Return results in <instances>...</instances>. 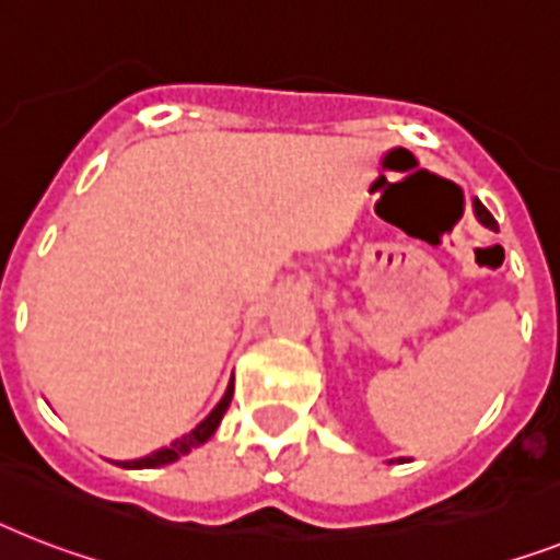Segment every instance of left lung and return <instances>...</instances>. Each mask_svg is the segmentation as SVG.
Returning a JSON list of instances; mask_svg holds the SVG:
<instances>
[{
    "instance_id": "left-lung-1",
    "label": "left lung",
    "mask_w": 560,
    "mask_h": 560,
    "mask_svg": "<svg viewBox=\"0 0 560 560\" xmlns=\"http://www.w3.org/2000/svg\"><path fill=\"white\" fill-rule=\"evenodd\" d=\"M475 211H478V217H480V223H483V225H489V229H495V217L489 214L487 208L480 206V202H475Z\"/></svg>"
}]
</instances>
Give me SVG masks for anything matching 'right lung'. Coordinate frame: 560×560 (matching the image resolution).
<instances>
[{
  "label": "right lung",
  "instance_id": "1",
  "mask_svg": "<svg viewBox=\"0 0 560 560\" xmlns=\"http://www.w3.org/2000/svg\"><path fill=\"white\" fill-rule=\"evenodd\" d=\"M231 395H234V386H229V392L223 395V400L214 406V412L208 415L200 427L191 429L188 435L177 438V441L171 443V446H165V450L151 452V455L140 457V460H125V464H122L125 469H154V466H165V464H171V460H177L179 455H186V452L197 450L200 443H206L208 438L217 432V427H220V420H223L225 409H229V404H231Z\"/></svg>",
  "mask_w": 560,
  "mask_h": 560
}]
</instances>
